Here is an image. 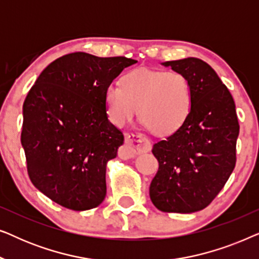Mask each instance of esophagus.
<instances>
[{
    "instance_id": "34e87169",
    "label": "esophagus",
    "mask_w": 259,
    "mask_h": 259,
    "mask_svg": "<svg viewBox=\"0 0 259 259\" xmlns=\"http://www.w3.org/2000/svg\"><path fill=\"white\" fill-rule=\"evenodd\" d=\"M151 148V141L141 133H131L126 136L125 145L121 150L123 158H132L134 155L144 153Z\"/></svg>"
}]
</instances>
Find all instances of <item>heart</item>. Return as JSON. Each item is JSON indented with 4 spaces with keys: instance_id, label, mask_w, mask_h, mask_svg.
Wrapping results in <instances>:
<instances>
[{
    "instance_id": "b5f03b06",
    "label": "heart",
    "mask_w": 259,
    "mask_h": 259,
    "mask_svg": "<svg viewBox=\"0 0 259 259\" xmlns=\"http://www.w3.org/2000/svg\"><path fill=\"white\" fill-rule=\"evenodd\" d=\"M108 118L122 127L137 114L148 130L158 136L176 132L191 111L192 92L180 72L139 68L127 73L121 87L111 84L105 92Z\"/></svg>"
}]
</instances>
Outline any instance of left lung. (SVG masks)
I'll list each match as a JSON object with an SVG mask.
<instances>
[{"mask_svg":"<svg viewBox=\"0 0 259 259\" xmlns=\"http://www.w3.org/2000/svg\"><path fill=\"white\" fill-rule=\"evenodd\" d=\"M187 77L190 114L179 130L153 145L159 168L150 197L162 212L192 213L221 192L236 166L239 123L228 87L210 65L197 58L162 62Z\"/></svg>","mask_w":259,"mask_h":259,"instance_id":"8db88e82","label":"left lung"}]
</instances>
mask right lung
I'll use <instances>...</instances> for the list:
<instances>
[{
    "instance_id": "right-lung-1",
    "label": "right lung",
    "mask_w": 259,
    "mask_h": 259,
    "mask_svg": "<svg viewBox=\"0 0 259 259\" xmlns=\"http://www.w3.org/2000/svg\"><path fill=\"white\" fill-rule=\"evenodd\" d=\"M136 60L77 52L42 70L23 102L21 144L33 185L74 211L106 197V166L123 144L109 122L105 92Z\"/></svg>"
}]
</instances>
